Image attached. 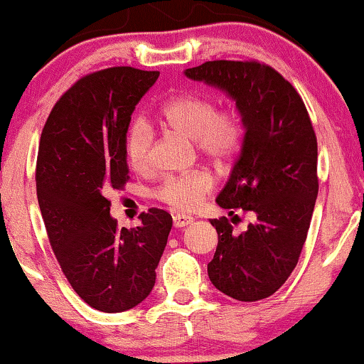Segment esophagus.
<instances>
[{"label":"esophagus","instance_id":"1","mask_svg":"<svg viewBox=\"0 0 364 364\" xmlns=\"http://www.w3.org/2000/svg\"><path fill=\"white\" fill-rule=\"evenodd\" d=\"M172 220H173V227L182 228V227L191 225V223L193 222V218L191 215H186V213H176V215L172 217Z\"/></svg>","mask_w":364,"mask_h":364}]
</instances>
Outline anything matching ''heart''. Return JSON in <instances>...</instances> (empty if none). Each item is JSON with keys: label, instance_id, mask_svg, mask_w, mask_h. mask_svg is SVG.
<instances>
[{"label": "heart", "instance_id": "1", "mask_svg": "<svg viewBox=\"0 0 364 364\" xmlns=\"http://www.w3.org/2000/svg\"><path fill=\"white\" fill-rule=\"evenodd\" d=\"M164 122L173 131L196 141L198 152L217 164L230 162L243 146V121L232 109H217L213 99L198 94L172 97L162 107ZM154 132L142 119H136L126 134V159L134 171L147 173L152 168ZM215 187L212 173L192 171L168 177L157 188V198L173 210H196Z\"/></svg>", "mask_w": 364, "mask_h": 364}]
</instances>
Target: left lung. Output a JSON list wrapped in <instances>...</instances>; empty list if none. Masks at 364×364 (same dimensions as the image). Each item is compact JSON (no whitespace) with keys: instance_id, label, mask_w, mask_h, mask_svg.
<instances>
[{"instance_id":"obj_1","label":"left lung","mask_w":364,"mask_h":364,"mask_svg":"<svg viewBox=\"0 0 364 364\" xmlns=\"http://www.w3.org/2000/svg\"><path fill=\"white\" fill-rule=\"evenodd\" d=\"M235 99L245 136L217 203L232 222L238 212L252 222L233 232L227 217L212 218L218 233L208 278L238 301L272 296L295 270L318 196V144L305 102L268 64L207 61L186 71Z\"/></svg>"}]
</instances>
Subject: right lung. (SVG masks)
<instances>
[{
  "label": "right lung",
  "mask_w": 364,
  "mask_h": 364,
  "mask_svg": "<svg viewBox=\"0 0 364 364\" xmlns=\"http://www.w3.org/2000/svg\"><path fill=\"white\" fill-rule=\"evenodd\" d=\"M159 71L107 68L74 82L43 127L36 192L49 243L73 290L104 313L139 305L152 291L172 217L142 212L117 227L107 193L129 182L126 134L136 104Z\"/></svg>",
  "instance_id": "right-lung-1"
}]
</instances>
